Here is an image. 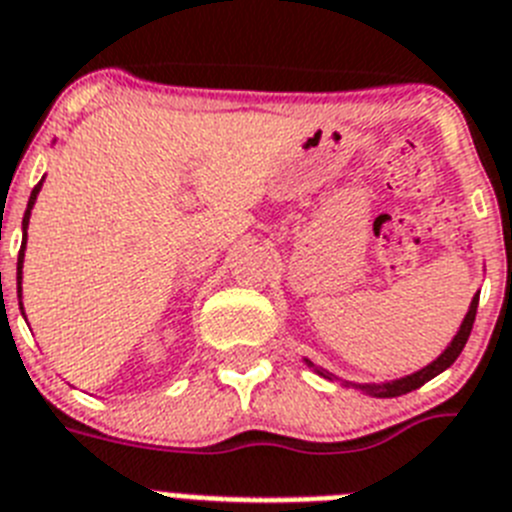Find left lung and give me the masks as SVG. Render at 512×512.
<instances>
[{"label":"left lung","mask_w":512,"mask_h":512,"mask_svg":"<svg viewBox=\"0 0 512 512\" xmlns=\"http://www.w3.org/2000/svg\"><path fill=\"white\" fill-rule=\"evenodd\" d=\"M476 307H479V294L474 296V302H471V307H468V315L463 317V325L461 330L455 333V338L450 341V346L445 351H442L440 356H437L435 362L427 364L424 369H419V372H414V375L409 377H401V380L395 382H385V385H362L367 393L377 395V398H395V395H403V393H411V390L422 388L424 382H429L432 377H437L440 372H445V369L450 367V364L461 356L463 346H466L468 336H471V328H474V320H476ZM320 375H325V372H320Z\"/></svg>","instance_id":"left-lung-1"}]
</instances>
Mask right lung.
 <instances>
[{"mask_svg": "<svg viewBox=\"0 0 512 512\" xmlns=\"http://www.w3.org/2000/svg\"><path fill=\"white\" fill-rule=\"evenodd\" d=\"M38 190H41V182L33 187V192H30V200H28V210H25V218H23V231L28 229V218H30V208H33V203H36V195ZM23 252H25V239H23V247H20V255H17V289H20V265H23Z\"/></svg>", "mask_w": 512, "mask_h": 512, "instance_id": "obj_1", "label": "right lung"}]
</instances>
